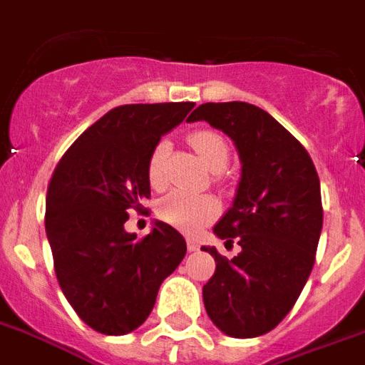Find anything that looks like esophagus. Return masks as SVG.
Segmentation results:
<instances>
[{
    "label": "esophagus",
    "mask_w": 365,
    "mask_h": 365,
    "mask_svg": "<svg viewBox=\"0 0 365 365\" xmlns=\"http://www.w3.org/2000/svg\"><path fill=\"white\" fill-rule=\"evenodd\" d=\"M186 248H188V252H196L200 248L198 240H194V238H188V240H186Z\"/></svg>",
    "instance_id": "1"
}]
</instances>
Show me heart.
Returning <instances> with one entry per match:
<instances>
[{"mask_svg":"<svg viewBox=\"0 0 365 365\" xmlns=\"http://www.w3.org/2000/svg\"><path fill=\"white\" fill-rule=\"evenodd\" d=\"M188 142L194 148V152L200 155V160L219 177L217 171L225 169L231 155V148L223 134L212 128H202L190 134ZM167 153H169V142L160 140L152 148L148 158V180L155 190L167 186ZM158 213L165 223L173 225L179 231L198 232L217 217L219 204L213 196H196V194L175 190L161 200Z\"/></svg>","mask_w":365,"mask_h":365,"instance_id":"obj_1","label":"heart"}]
</instances>
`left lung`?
Wrapping results in <instances>:
<instances>
[{"mask_svg": "<svg viewBox=\"0 0 365 365\" xmlns=\"http://www.w3.org/2000/svg\"><path fill=\"white\" fill-rule=\"evenodd\" d=\"M188 120H207L229 134L242 161L232 207L213 227L215 273L204 284L207 316L223 333L252 339L283 322L300 297L316 262L323 227L319 177L306 148L267 111L246 101L202 103Z\"/></svg>", "mask_w": 365, "mask_h": 365, "instance_id": "obj_1", "label": "left lung"}]
</instances>
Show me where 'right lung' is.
Masks as SVG:
<instances>
[{"label":"right lung","instance_id":"obj_1","mask_svg":"<svg viewBox=\"0 0 365 365\" xmlns=\"http://www.w3.org/2000/svg\"><path fill=\"white\" fill-rule=\"evenodd\" d=\"M194 101L111 109L63 153L46 196V232L57 281L76 316L103 335H127L150 316L158 290L186 254L182 235L155 221L142 238L125 231L150 198L148 158Z\"/></svg>","mask_w":365,"mask_h":365}]
</instances>
